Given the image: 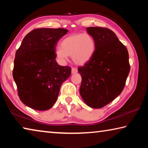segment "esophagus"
<instances>
[{
  "mask_svg": "<svg viewBox=\"0 0 148 148\" xmlns=\"http://www.w3.org/2000/svg\"><path fill=\"white\" fill-rule=\"evenodd\" d=\"M77 72V70L76 68H74V67H72V74H76Z\"/></svg>",
  "mask_w": 148,
  "mask_h": 148,
  "instance_id": "esophagus-1",
  "label": "esophagus"
}]
</instances>
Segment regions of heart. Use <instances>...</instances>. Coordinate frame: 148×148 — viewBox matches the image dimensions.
<instances>
[{"mask_svg": "<svg viewBox=\"0 0 148 148\" xmlns=\"http://www.w3.org/2000/svg\"><path fill=\"white\" fill-rule=\"evenodd\" d=\"M96 43L93 37L89 34H74L62 40L61 47L56 49V54L61 61H64L72 56L75 63L83 65L93 56Z\"/></svg>", "mask_w": 148, "mask_h": 148, "instance_id": "obj_1", "label": "heart"}]
</instances>
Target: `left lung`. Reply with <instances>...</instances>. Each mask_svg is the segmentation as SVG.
<instances>
[{
	"instance_id": "8db88e82",
	"label": "left lung",
	"mask_w": 148,
	"mask_h": 148,
	"mask_svg": "<svg viewBox=\"0 0 148 148\" xmlns=\"http://www.w3.org/2000/svg\"><path fill=\"white\" fill-rule=\"evenodd\" d=\"M96 48L90 61L78 67L79 93L87 106L101 108L121 94L130 72L129 53L114 32L104 27L86 28Z\"/></svg>"
}]
</instances>
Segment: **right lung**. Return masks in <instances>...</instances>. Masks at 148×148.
Masks as SVG:
<instances>
[{"instance_id": "right-lung-1", "label": "right lung", "mask_w": 148, "mask_h": 148, "mask_svg": "<svg viewBox=\"0 0 148 148\" xmlns=\"http://www.w3.org/2000/svg\"><path fill=\"white\" fill-rule=\"evenodd\" d=\"M67 29L32 30L16 51L13 77L21 101L36 110H47L57 101L61 84L71 76V68L56 61V46Z\"/></svg>"}]
</instances>
